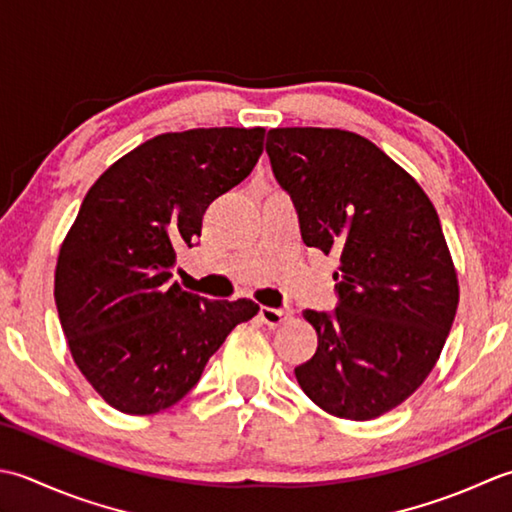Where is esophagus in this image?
<instances>
[{"label": "esophagus", "mask_w": 512, "mask_h": 512, "mask_svg": "<svg viewBox=\"0 0 512 512\" xmlns=\"http://www.w3.org/2000/svg\"><path fill=\"white\" fill-rule=\"evenodd\" d=\"M258 316H260V320L265 322L267 327L274 329V327H280V325H283V322H287L291 316H294V309H291V307H283V309L260 307Z\"/></svg>", "instance_id": "34e87169"}]
</instances>
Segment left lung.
Segmentation results:
<instances>
[{
  "label": "left lung",
  "mask_w": 512,
  "mask_h": 512,
  "mask_svg": "<svg viewBox=\"0 0 512 512\" xmlns=\"http://www.w3.org/2000/svg\"><path fill=\"white\" fill-rule=\"evenodd\" d=\"M265 150L307 247L336 254L338 307L307 309L314 358L300 389L344 420L402 404L440 358L460 287L429 196L378 145L338 128H274Z\"/></svg>",
  "instance_id": "8db88e82"
}]
</instances>
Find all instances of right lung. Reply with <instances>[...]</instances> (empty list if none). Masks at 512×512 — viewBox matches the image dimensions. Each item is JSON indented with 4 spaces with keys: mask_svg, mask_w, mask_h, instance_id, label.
Returning <instances> with one entry per match:
<instances>
[{
    "mask_svg": "<svg viewBox=\"0 0 512 512\" xmlns=\"http://www.w3.org/2000/svg\"><path fill=\"white\" fill-rule=\"evenodd\" d=\"M265 128L159 134L103 172L59 249L55 302L72 360L114 409L150 415L185 398L252 300L170 283L203 214L263 154Z\"/></svg>",
    "mask_w": 512,
    "mask_h": 512,
    "instance_id": "add662e5",
    "label": "right lung"
}]
</instances>
